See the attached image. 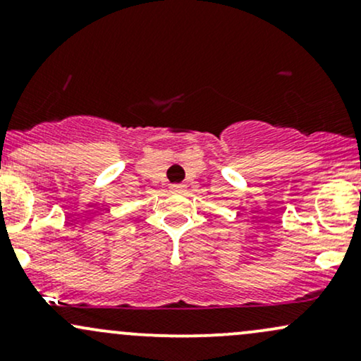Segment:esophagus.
<instances>
[{
    "label": "esophagus",
    "instance_id": "34e87169",
    "mask_svg": "<svg viewBox=\"0 0 361 361\" xmlns=\"http://www.w3.org/2000/svg\"><path fill=\"white\" fill-rule=\"evenodd\" d=\"M171 192H173V193H181V192H185V185H171Z\"/></svg>",
    "mask_w": 361,
    "mask_h": 361
}]
</instances>
